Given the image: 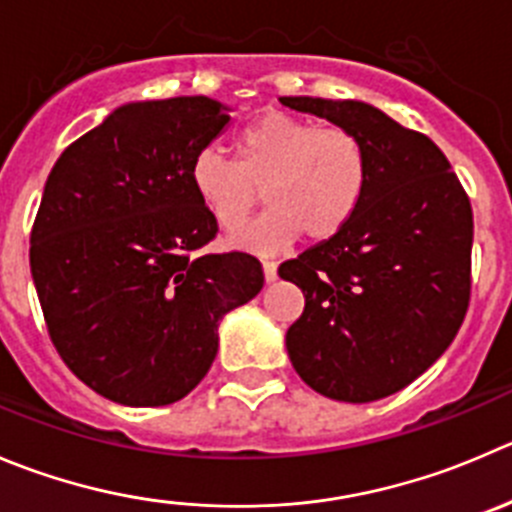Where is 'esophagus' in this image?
<instances>
[{
	"instance_id": "1",
	"label": "esophagus",
	"mask_w": 512,
	"mask_h": 512,
	"mask_svg": "<svg viewBox=\"0 0 512 512\" xmlns=\"http://www.w3.org/2000/svg\"><path fill=\"white\" fill-rule=\"evenodd\" d=\"M262 272H265L267 282L277 280V265H275V262H262Z\"/></svg>"
}]
</instances>
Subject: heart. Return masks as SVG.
Returning a JSON list of instances; mask_svg holds the SVG:
<instances>
[{
	"label": "heart",
	"instance_id": "obj_1",
	"mask_svg": "<svg viewBox=\"0 0 512 512\" xmlns=\"http://www.w3.org/2000/svg\"><path fill=\"white\" fill-rule=\"evenodd\" d=\"M190 185L212 220L225 230L242 225L260 205V220L227 235L235 250H285L305 232L322 242L345 230L367 187V152L342 127H317L285 112H267L237 140V162L222 152H197Z\"/></svg>",
	"mask_w": 512,
	"mask_h": 512
}]
</instances>
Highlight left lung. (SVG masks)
<instances>
[{"label":"left lung","mask_w":512,"mask_h":512,"mask_svg":"<svg viewBox=\"0 0 512 512\" xmlns=\"http://www.w3.org/2000/svg\"><path fill=\"white\" fill-rule=\"evenodd\" d=\"M357 135L367 187L345 230L277 275L305 295L285 335L297 375L342 403L388 398L453 342L470 300L473 210L433 140L357 99L280 97Z\"/></svg>","instance_id":"8db88e82"}]
</instances>
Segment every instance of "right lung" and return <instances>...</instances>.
<instances>
[{"instance_id": "obj_1", "label": "right lung", "mask_w": 512, "mask_h": 512, "mask_svg": "<svg viewBox=\"0 0 512 512\" xmlns=\"http://www.w3.org/2000/svg\"><path fill=\"white\" fill-rule=\"evenodd\" d=\"M227 112L212 97L127 102L47 177L29 240L39 305L69 370L112 403L157 408L192 393L222 317L265 285L252 255L197 252L217 222L190 165Z\"/></svg>"}]
</instances>
